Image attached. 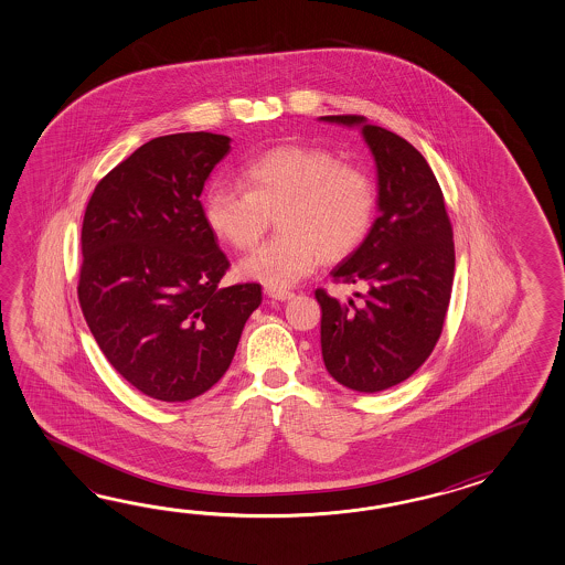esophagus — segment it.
Listing matches in <instances>:
<instances>
[{
	"mask_svg": "<svg viewBox=\"0 0 565 565\" xmlns=\"http://www.w3.org/2000/svg\"><path fill=\"white\" fill-rule=\"evenodd\" d=\"M265 296L267 298H271V300L277 301H288L294 298V294L288 291V289H277V288H265Z\"/></svg>",
	"mask_w": 565,
	"mask_h": 565,
	"instance_id": "34e87169",
	"label": "esophagus"
}]
</instances>
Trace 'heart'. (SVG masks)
Instances as JSON below:
<instances>
[{
  "label": "heart",
  "mask_w": 565,
  "mask_h": 565,
  "mask_svg": "<svg viewBox=\"0 0 565 565\" xmlns=\"http://www.w3.org/2000/svg\"><path fill=\"white\" fill-rule=\"evenodd\" d=\"M249 190L214 180L202 214L214 235L235 249H252L271 216L284 231L238 264L241 276L267 288H289L322 264L354 249L373 225V178L354 163L339 162L324 148L279 146L245 168Z\"/></svg>",
  "instance_id": "obj_1"
}]
</instances>
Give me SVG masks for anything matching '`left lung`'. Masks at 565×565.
<instances>
[{
    "mask_svg": "<svg viewBox=\"0 0 565 565\" xmlns=\"http://www.w3.org/2000/svg\"><path fill=\"white\" fill-rule=\"evenodd\" d=\"M359 127L375 158L379 216L363 243L330 276L363 284L361 303L316 291L327 371L361 393L390 390L414 375L434 351L450 303L454 241L444 194L426 158L361 115H327Z\"/></svg>",
    "mask_w": 565,
    "mask_h": 565,
    "instance_id": "left-lung-1",
    "label": "left lung"
}]
</instances>
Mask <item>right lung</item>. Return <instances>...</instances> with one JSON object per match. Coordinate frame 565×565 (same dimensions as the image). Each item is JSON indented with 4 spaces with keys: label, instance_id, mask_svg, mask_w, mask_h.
Returning a JSON list of instances; mask_svg holds the SVG:
<instances>
[{
    "label": "right lung",
    "instance_id": "add662e5",
    "mask_svg": "<svg viewBox=\"0 0 565 565\" xmlns=\"http://www.w3.org/2000/svg\"><path fill=\"white\" fill-rule=\"evenodd\" d=\"M231 138L194 131L143 143L85 211L78 301L107 361L143 395L189 402L225 375L259 284L218 288L225 253L202 189Z\"/></svg>",
    "mask_w": 565,
    "mask_h": 565
}]
</instances>
